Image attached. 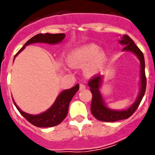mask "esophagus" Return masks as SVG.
Listing matches in <instances>:
<instances>
[{
	"label": "esophagus",
	"mask_w": 155,
	"mask_h": 155,
	"mask_svg": "<svg viewBox=\"0 0 155 155\" xmlns=\"http://www.w3.org/2000/svg\"><path fill=\"white\" fill-rule=\"evenodd\" d=\"M85 88V85L83 84H80V90H84Z\"/></svg>",
	"instance_id": "1"
}]
</instances>
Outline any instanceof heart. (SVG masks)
<instances>
[{"label": "heart", "mask_w": 155, "mask_h": 155, "mask_svg": "<svg viewBox=\"0 0 155 155\" xmlns=\"http://www.w3.org/2000/svg\"><path fill=\"white\" fill-rule=\"evenodd\" d=\"M106 61L105 53L94 44H87L77 48L70 53L69 63L73 67H84L87 77H93L102 71Z\"/></svg>", "instance_id": "1"}]
</instances>
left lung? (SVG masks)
Returning <instances> with one entry per match:
<instances>
[{"label":"left lung","mask_w":155,"mask_h":155,"mask_svg":"<svg viewBox=\"0 0 155 155\" xmlns=\"http://www.w3.org/2000/svg\"><path fill=\"white\" fill-rule=\"evenodd\" d=\"M119 42L120 44L125 46V47L123 49V51L132 52L139 59L140 62V89L136 101L133 103L130 107L124 110H114L106 106L102 94L100 92L99 88L102 84L103 77L101 75L93 77L88 81V86L90 87V90L92 94L91 111L93 116L100 121L116 122L128 119L137 110L146 91L147 80L145 76V62L143 53L134 44V41L127 35L120 37Z\"/></svg>","instance_id":"left-lung-1"}]
</instances>
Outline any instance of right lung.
<instances>
[{
    "mask_svg": "<svg viewBox=\"0 0 155 155\" xmlns=\"http://www.w3.org/2000/svg\"><path fill=\"white\" fill-rule=\"evenodd\" d=\"M65 38V34L59 33V34H38L33 36L29 39L26 43L23 46L21 50L17 53L16 56L19 53H21L25 47L31 43H36V42H42V43H48V44H57L61 42L63 39ZM14 58V60H15ZM79 89V84H76L74 87H71L70 89H67L63 91L61 94L57 96V99L53 104L51 107L49 109L44 112V113H40L39 115H31L25 113L22 110L20 109V108L16 105L13 99V102L15 105L16 106L19 113L26 119L30 124L35 126L37 127H55L58 125L66 118V116L68 113V107L69 104L71 102V99L74 97L76 92Z\"/></svg>",
    "mask_w": 155,
    "mask_h": 155,
    "instance_id": "right-lung-1",
    "label": "right lung"
}]
</instances>
